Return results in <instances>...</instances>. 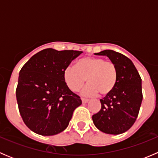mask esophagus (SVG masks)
Returning a JSON list of instances; mask_svg holds the SVG:
<instances>
[{
	"label": "esophagus",
	"mask_w": 158,
	"mask_h": 158,
	"mask_svg": "<svg viewBox=\"0 0 158 158\" xmlns=\"http://www.w3.org/2000/svg\"><path fill=\"white\" fill-rule=\"evenodd\" d=\"M81 99H82V103H87L89 101L88 98H81Z\"/></svg>",
	"instance_id": "esophagus-1"
}]
</instances>
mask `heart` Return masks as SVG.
<instances>
[{"instance_id":"b5f03b06","label":"heart","mask_w":158,"mask_h":158,"mask_svg":"<svg viewBox=\"0 0 158 158\" xmlns=\"http://www.w3.org/2000/svg\"><path fill=\"white\" fill-rule=\"evenodd\" d=\"M63 80L72 92H78L86 82L83 90L85 95H95L99 92L108 95L114 90L118 78L117 66L103 58L85 56L79 59L74 66H69L63 70Z\"/></svg>"}]
</instances>
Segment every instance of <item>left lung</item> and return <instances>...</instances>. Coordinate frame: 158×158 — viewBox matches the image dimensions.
Masks as SVG:
<instances>
[{"label":"left lung","mask_w":158,"mask_h":158,"mask_svg":"<svg viewBox=\"0 0 158 158\" xmlns=\"http://www.w3.org/2000/svg\"><path fill=\"white\" fill-rule=\"evenodd\" d=\"M95 54L107 56L117 66L118 78L114 90L100 99L102 108L92 115V121L104 133H124L131 128L139 113L143 98L141 78L131 60L123 54L111 49Z\"/></svg>","instance_id":"obj_1"}]
</instances>
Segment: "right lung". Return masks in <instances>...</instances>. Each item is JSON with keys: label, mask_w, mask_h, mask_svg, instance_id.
<instances>
[{"label": "right lung", "mask_w": 158, "mask_h": 158, "mask_svg": "<svg viewBox=\"0 0 158 158\" xmlns=\"http://www.w3.org/2000/svg\"><path fill=\"white\" fill-rule=\"evenodd\" d=\"M82 52L43 49L20 69L16 89L19 111L25 125L35 133L49 136L62 132L82 104L63 76L65 68Z\"/></svg>", "instance_id": "obj_1"}]
</instances>
